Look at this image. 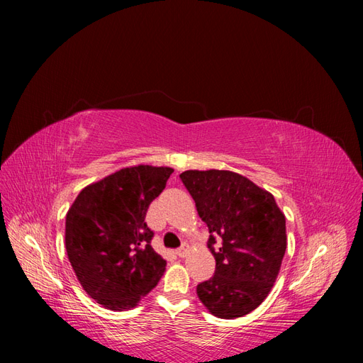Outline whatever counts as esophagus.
<instances>
[{"label": "esophagus", "mask_w": 363, "mask_h": 363, "mask_svg": "<svg viewBox=\"0 0 363 363\" xmlns=\"http://www.w3.org/2000/svg\"><path fill=\"white\" fill-rule=\"evenodd\" d=\"M175 255H177L179 257H186V255H188V245H186V244H183L179 250H175Z\"/></svg>", "instance_id": "esophagus-1"}]
</instances>
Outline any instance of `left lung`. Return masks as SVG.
<instances>
[{
  "instance_id": "obj_1",
  "label": "left lung",
  "mask_w": 363,
  "mask_h": 363,
  "mask_svg": "<svg viewBox=\"0 0 363 363\" xmlns=\"http://www.w3.org/2000/svg\"><path fill=\"white\" fill-rule=\"evenodd\" d=\"M180 179L208 227L213 277L196 286L207 311L233 320L256 309L274 286L286 251V219L272 194L232 171H184Z\"/></svg>"
}]
</instances>
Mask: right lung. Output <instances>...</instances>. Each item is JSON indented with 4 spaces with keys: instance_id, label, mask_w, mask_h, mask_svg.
I'll use <instances>...</instances> for the list:
<instances>
[{
    "instance_id": "right-lung-1",
    "label": "right lung",
    "mask_w": 363,
    "mask_h": 363,
    "mask_svg": "<svg viewBox=\"0 0 363 363\" xmlns=\"http://www.w3.org/2000/svg\"><path fill=\"white\" fill-rule=\"evenodd\" d=\"M172 172L123 168L86 186L69 207L65 245L71 267L87 295L107 309L138 306L163 276L167 260L151 247L145 215Z\"/></svg>"
}]
</instances>
